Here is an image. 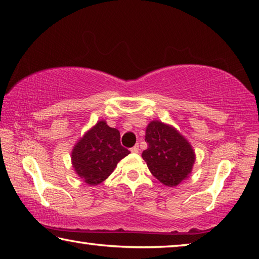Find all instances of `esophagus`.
<instances>
[{
	"instance_id": "1",
	"label": "esophagus",
	"mask_w": 259,
	"mask_h": 259,
	"mask_svg": "<svg viewBox=\"0 0 259 259\" xmlns=\"http://www.w3.org/2000/svg\"><path fill=\"white\" fill-rule=\"evenodd\" d=\"M131 152L138 153L139 152V145H135L133 148H131Z\"/></svg>"
}]
</instances>
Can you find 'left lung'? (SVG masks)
<instances>
[{
    "label": "left lung",
    "instance_id": "obj_1",
    "mask_svg": "<svg viewBox=\"0 0 259 259\" xmlns=\"http://www.w3.org/2000/svg\"><path fill=\"white\" fill-rule=\"evenodd\" d=\"M147 150L143 159L157 181L165 186H177L186 179L195 162L191 144L174 126L152 121L146 128Z\"/></svg>",
    "mask_w": 259,
    "mask_h": 259
}]
</instances>
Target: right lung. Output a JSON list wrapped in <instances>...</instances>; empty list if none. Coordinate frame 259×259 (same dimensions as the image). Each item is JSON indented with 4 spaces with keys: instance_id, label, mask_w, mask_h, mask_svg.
<instances>
[{
    "instance_id": "1",
    "label": "right lung",
    "mask_w": 259,
    "mask_h": 259,
    "mask_svg": "<svg viewBox=\"0 0 259 259\" xmlns=\"http://www.w3.org/2000/svg\"><path fill=\"white\" fill-rule=\"evenodd\" d=\"M129 153L121 145L120 131L102 120L74 146L72 164L83 182L95 186L103 183Z\"/></svg>"
}]
</instances>
